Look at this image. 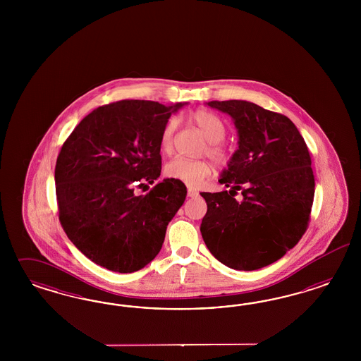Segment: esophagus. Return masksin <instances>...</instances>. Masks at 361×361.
Instances as JSON below:
<instances>
[{"label":"esophagus","instance_id":"esophagus-1","mask_svg":"<svg viewBox=\"0 0 361 361\" xmlns=\"http://www.w3.org/2000/svg\"><path fill=\"white\" fill-rule=\"evenodd\" d=\"M198 196V192L195 190V189H192V188H189L188 189V197H196Z\"/></svg>","mask_w":361,"mask_h":361}]
</instances>
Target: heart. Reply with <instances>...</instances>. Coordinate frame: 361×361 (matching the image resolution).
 I'll list each match as a JSON object with an SVG mask.
<instances>
[{"label":"heart","mask_w":361,"mask_h":361,"mask_svg":"<svg viewBox=\"0 0 361 361\" xmlns=\"http://www.w3.org/2000/svg\"><path fill=\"white\" fill-rule=\"evenodd\" d=\"M193 121L207 137L209 144L207 151L209 157L219 165H225L229 161L226 151L219 145L225 139L226 130L222 121L210 111L200 109L193 114ZM178 127V118H169L160 133V148L165 153L171 152L173 147V136ZM168 177L181 181L188 186H198L205 178L212 175V165L205 160H189L185 157H175L165 166Z\"/></svg>","instance_id":"obj_1"}]
</instances>
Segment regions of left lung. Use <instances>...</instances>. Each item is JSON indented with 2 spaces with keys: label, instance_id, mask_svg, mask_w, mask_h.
<instances>
[{
  "label": "left lung",
  "instance_id": "1",
  "mask_svg": "<svg viewBox=\"0 0 361 361\" xmlns=\"http://www.w3.org/2000/svg\"><path fill=\"white\" fill-rule=\"evenodd\" d=\"M231 116L238 149L219 181L229 188L202 192L208 212L201 234L219 262L252 271L281 259L305 234L315 178L305 139L282 114L246 100H213ZM240 190L243 200L233 196Z\"/></svg>",
  "mask_w": 361,
  "mask_h": 361
}]
</instances>
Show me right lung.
Instances as JSON below:
<instances>
[{
  "label": "right lung",
  "mask_w": 361,
  "mask_h": 361,
  "mask_svg": "<svg viewBox=\"0 0 361 361\" xmlns=\"http://www.w3.org/2000/svg\"><path fill=\"white\" fill-rule=\"evenodd\" d=\"M188 103L121 100L94 109L63 142L55 165L59 221L88 259L133 273L161 250L165 231L186 197L184 183L164 178L160 133Z\"/></svg>",
  "instance_id": "right-lung-1"
}]
</instances>
